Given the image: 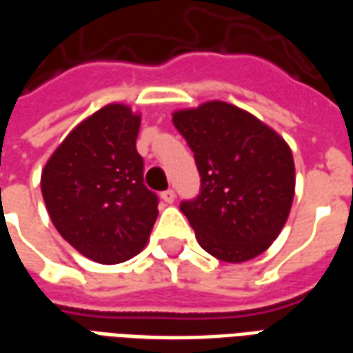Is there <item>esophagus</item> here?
<instances>
[{
    "label": "esophagus",
    "mask_w": 353,
    "mask_h": 353,
    "mask_svg": "<svg viewBox=\"0 0 353 353\" xmlns=\"http://www.w3.org/2000/svg\"><path fill=\"white\" fill-rule=\"evenodd\" d=\"M161 199L166 202V204H172L174 200H176V192L172 191V189H168V191H162L161 192Z\"/></svg>",
    "instance_id": "obj_1"
}]
</instances>
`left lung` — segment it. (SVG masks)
<instances>
[{
	"label": "left lung",
	"instance_id": "left-lung-1",
	"mask_svg": "<svg viewBox=\"0 0 353 353\" xmlns=\"http://www.w3.org/2000/svg\"><path fill=\"white\" fill-rule=\"evenodd\" d=\"M200 174L196 199L181 212L210 255L227 263L257 257L278 238L295 194V162L278 132L227 101L172 115Z\"/></svg>",
	"mask_w": 353,
	"mask_h": 353
}]
</instances>
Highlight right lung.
Returning a JSON list of instances; mask_svg holds the SVG:
<instances>
[{
	"label": "right lung",
	"instance_id": "1",
	"mask_svg": "<svg viewBox=\"0 0 353 353\" xmlns=\"http://www.w3.org/2000/svg\"><path fill=\"white\" fill-rule=\"evenodd\" d=\"M139 121L128 105L109 103L68 134L41 172L52 225L100 265L138 255L159 215V196L143 183L136 149Z\"/></svg>",
	"mask_w": 353,
	"mask_h": 353
}]
</instances>
